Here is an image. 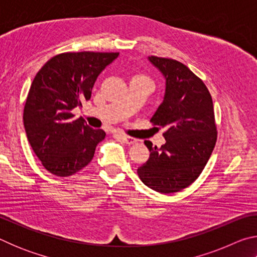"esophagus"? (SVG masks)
I'll list each match as a JSON object with an SVG mask.
<instances>
[{"label": "esophagus", "mask_w": 257, "mask_h": 257, "mask_svg": "<svg viewBox=\"0 0 257 257\" xmlns=\"http://www.w3.org/2000/svg\"><path fill=\"white\" fill-rule=\"evenodd\" d=\"M121 138L123 139V142L125 143V144H134V143H137L138 142V139H136V138H134V137H129V136H125V135H122V136H121Z\"/></svg>", "instance_id": "1"}]
</instances>
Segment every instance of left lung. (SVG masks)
Here are the masks:
<instances>
[{
  "label": "left lung",
  "mask_w": 257,
  "mask_h": 257,
  "mask_svg": "<svg viewBox=\"0 0 257 257\" xmlns=\"http://www.w3.org/2000/svg\"><path fill=\"white\" fill-rule=\"evenodd\" d=\"M165 79V93L151 121L165 128V144L146 141L150 159L137 169L141 180L162 194L193 184L205 168L216 142L211 94L205 84L179 61L149 56Z\"/></svg>",
  "instance_id": "8db88e82"
}]
</instances>
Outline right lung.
Returning <instances> with one entry per match:
<instances>
[{
	"label": "right lung",
	"mask_w": 257,
	"mask_h": 257,
	"mask_svg": "<svg viewBox=\"0 0 257 257\" xmlns=\"http://www.w3.org/2000/svg\"><path fill=\"white\" fill-rule=\"evenodd\" d=\"M119 53L77 52L53 56L30 86L24 110L28 142L47 171L69 177L92 161L105 132L93 129L71 110L92 96L93 86Z\"/></svg>",
	"instance_id": "add662e5"
}]
</instances>
